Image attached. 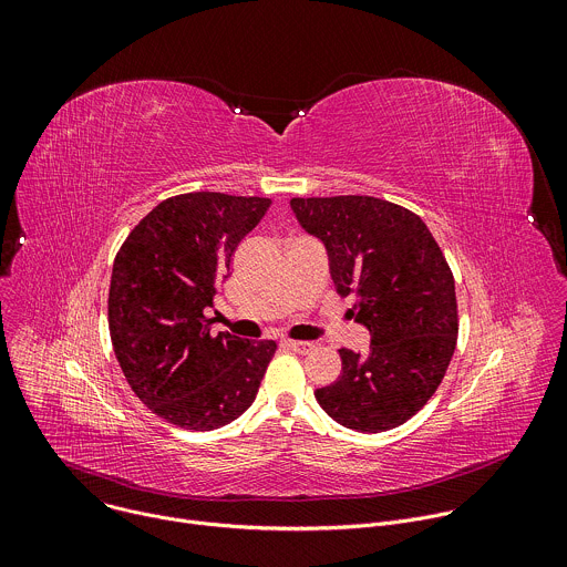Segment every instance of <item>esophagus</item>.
I'll use <instances>...</instances> for the list:
<instances>
[{"mask_svg": "<svg viewBox=\"0 0 567 567\" xmlns=\"http://www.w3.org/2000/svg\"><path fill=\"white\" fill-rule=\"evenodd\" d=\"M285 348L296 352V354H309L313 350V343H305V341H285Z\"/></svg>", "mask_w": 567, "mask_h": 567, "instance_id": "34e87169", "label": "esophagus"}]
</instances>
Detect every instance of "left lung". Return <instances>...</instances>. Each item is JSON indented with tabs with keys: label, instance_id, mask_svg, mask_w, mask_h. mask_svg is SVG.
<instances>
[{
	"label": "left lung",
	"instance_id": "8db88e82",
	"mask_svg": "<svg viewBox=\"0 0 567 567\" xmlns=\"http://www.w3.org/2000/svg\"><path fill=\"white\" fill-rule=\"evenodd\" d=\"M300 226L328 249L341 298L368 328L370 348H341V374L316 401L359 433L409 422L442 383L457 343L455 280L420 215L368 195L293 197Z\"/></svg>",
	"mask_w": 567,
	"mask_h": 567
}]
</instances>
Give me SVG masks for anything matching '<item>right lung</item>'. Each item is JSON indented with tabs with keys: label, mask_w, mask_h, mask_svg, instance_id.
<instances>
[{
	"label": "right lung",
	"mask_w": 567,
	"mask_h": 567,
	"mask_svg": "<svg viewBox=\"0 0 567 567\" xmlns=\"http://www.w3.org/2000/svg\"><path fill=\"white\" fill-rule=\"evenodd\" d=\"M271 199L186 193L154 206L116 254L107 318L114 354L145 406L186 431L245 413L276 352L274 341L213 334L206 309L237 245Z\"/></svg>",
	"instance_id": "1"
}]
</instances>
